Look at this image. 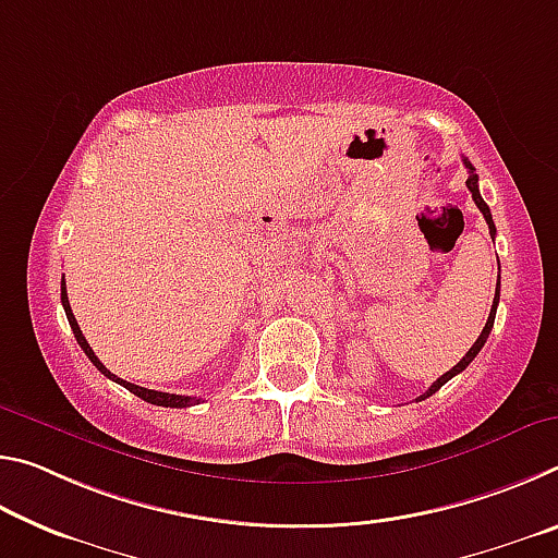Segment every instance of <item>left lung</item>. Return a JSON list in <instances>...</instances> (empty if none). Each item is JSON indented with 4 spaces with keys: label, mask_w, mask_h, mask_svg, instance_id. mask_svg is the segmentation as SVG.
<instances>
[{
    "label": "left lung",
    "mask_w": 558,
    "mask_h": 558,
    "mask_svg": "<svg viewBox=\"0 0 558 558\" xmlns=\"http://www.w3.org/2000/svg\"><path fill=\"white\" fill-rule=\"evenodd\" d=\"M462 165H465V167H468V182H465V184H468V189H470V194H472V202H475V204H477V209H480V211H483V216H485V221H487V229H489V235H493V239H495V235H497V229H495L493 214H489V206L485 204V199H483V196H480V186H477V174H475V167H472V165L468 162V159H462ZM497 302H499V282H497V288H495V300H493V310H489V317H487V323H485V327H483V332H480V337H477V342H475V344H472V347L468 349V354H465V356H462V359H460V362H458L456 366H452V369H450V372H446V374H442L438 381H433V384H430V389H428L426 393H421V396H418V399H415V401H423V399H428V396H433V393H436V391L440 389V386H442V384H448V381L452 379V376H456V374H460V372H465V369H468V364L472 362V359H475V356H477V352H480V349H483V347H485V342H487V337H489V332H493V327H495V315H497Z\"/></svg>",
    "instance_id": "1"
}]
</instances>
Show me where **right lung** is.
<instances>
[{
  "label": "right lung",
  "instance_id": "add662e5",
  "mask_svg": "<svg viewBox=\"0 0 558 558\" xmlns=\"http://www.w3.org/2000/svg\"><path fill=\"white\" fill-rule=\"evenodd\" d=\"M61 302H63L65 317H69V325H71L73 335H75V342L81 344L83 352H86V356L90 359L93 366H96V369H98L102 376H108V379L118 381L120 386H125V389H128L130 393H135V396H140V399H143V401H147V403H155V405H169V409H186V405H196V403L202 401V399H194V396H177V393L153 391V389H145V386H137V384H130V381H122V379H118L116 374H112L110 369H106V366H102V362H100V359L96 356V352H93L90 344L86 342V337H83L78 323H75L73 310H71V305H69V292H65V280H61Z\"/></svg>",
  "mask_w": 558,
  "mask_h": 558
}]
</instances>
